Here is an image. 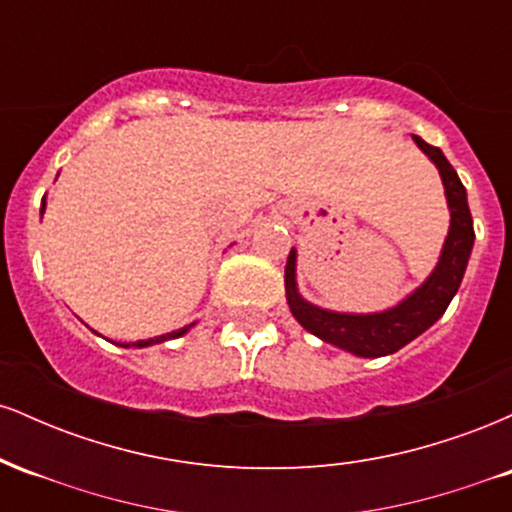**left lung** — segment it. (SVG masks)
<instances>
[{
    "mask_svg": "<svg viewBox=\"0 0 512 512\" xmlns=\"http://www.w3.org/2000/svg\"><path fill=\"white\" fill-rule=\"evenodd\" d=\"M419 149L436 163L440 178L445 185V197L450 207V233L445 238L443 252H440L438 267L428 276L409 298H404L397 308L385 310V313L373 315H346L322 310L310 305L298 296L296 289V250L289 252L286 262V301L293 317L322 342L339 346V349L351 351V354L363 358H378L395 354L411 339L426 332L440 315L448 310V305L462 284L464 269H467L469 255L474 245V223L469 214L467 190L457 178L455 168L450 166L448 158L438 146L426 144L424 139L411 134Z\"/></svg>",
    "mask_w": 512,
    "mask_h": 512,
    "instance_id": "obj_1",
    "label": "left lung"
}]
</instances>
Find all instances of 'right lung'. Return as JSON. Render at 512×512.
I'll use <instances>...</instances> for the list:
<instances>
[{"label": "right lung", "instance_id": "add662e5", "mask_svg": "<svg viewBox=\"0 0 512 512\" xmlns=\"http://www.w3.org/2000/svg\"><path fill=\"white\" fill-rule=\"evenodd\" d=\"M43 209H45V204H43ZM192 327V325H190ZM190 327H182V330H178V332H170V334H163V337H156V339H146V342H137L134 346H149V344H161V342H166V339H173V337H180V334H185L187 330H190ZM129 346V344H127Z\"/></svg>", "mask_w": 512, "mask_h": 512}]
</instances>
